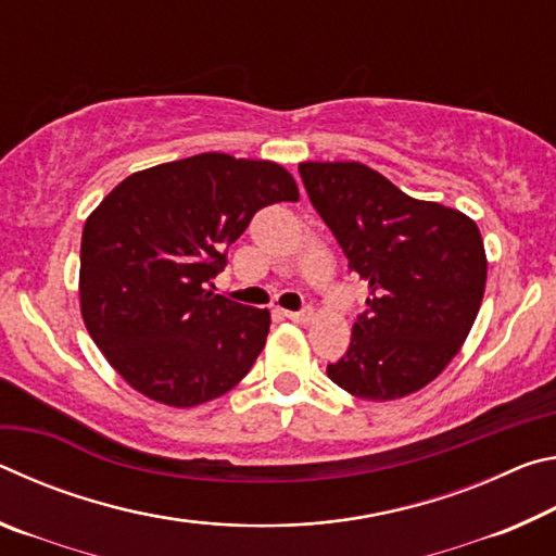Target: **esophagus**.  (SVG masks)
<instances>
[{
    "instance_id": "34e87169",
    "label": "esophagus",
    "mask_w": 556,
    "mask_h": 556,
    "mask_svg": "<svg viewBox=\"0 0 556 556\" xmlns=\"http://www.w3.org/2000/svg\"><path fill=\"white\" fill-rule=\"evenodd\" d=\"M285 316L289 321H296V324H308L314 318V308L312 306H304L301 312H285Z\"/></svg>"
}]
</instances>
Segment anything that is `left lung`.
Listing matches in <instances>:
<instances>
[{
  "mask_svg": "<svg viewBox=\"0 0 556 556\" xmlns=\"http://www.w3.org/2000/svg\"><path fill=\"white\" fill-rule=\"evenodd\" d=\"M299 174L348 269L370 291L328 378L372 402L421 390L458 353L481 308L488 262L478 225L357 162H306Z\"/></svg>",
  "mask_w": 556,
  "mask_h": 556,
  "instance_id": "left-lung-1",
  "label": "left lung"
}]
</instances>
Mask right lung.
<instances>
[{"label": "right lung", "instance_id": "add662e5", "mask_svg": "<svg viewBox=\"0 0 556 556\" xmlns=\"http://www.w3.org/2000/svg\"><path fill=\"white\" fill-rule=\"evenodd\" d=\"M299 201L275 162L208 152L127 176L83 228L80 312L102 355L137 392L195 407L255 365L269 312L213 294L252 215Z\"/></svg>", "mask_w": 556, "mask_h": 556}]
</instances>
